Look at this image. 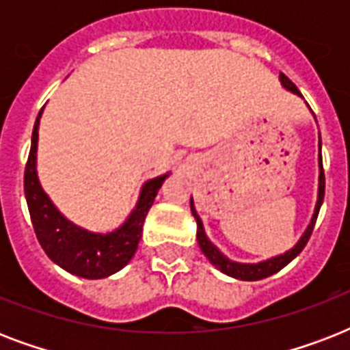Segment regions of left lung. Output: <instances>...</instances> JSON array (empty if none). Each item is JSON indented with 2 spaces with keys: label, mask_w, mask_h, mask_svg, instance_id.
I'll list each match as a JSON object with an SVG mask.
<instances>
[{
  "label": "left lung",
  "mask_w": 350,
  "mask_h": 350,
  "mask_svg": "<svg viewBox=\"0 0 350 350\" xmlns=\"http://www.w3.org/2000/svg\"><path fill=\"white\" fill-rule=\"evenodd\" d=\"M280 79H282V83L285 89H288L291 92H294V94L301 96L298 87H296V85H294L293 81L285 76V74L283 72L280 74ZM320 163H321L320 192H318V203H316V211H314V216H312V221H310V225L307 227V230H305V234L301 236V239L296 243L294 249L287 250L285 254L276 256V258H272V260L261 261V263H236V261H230L229 258H225V256L221 254V252H219V250L211 243V241H208L207 236H205L202 219H200V216H198L196 211H194V203H192L191 200L192 216L196 218V224H198V243H200V249L203 250V254L208 258V261H211L216 269H219V271L224 272V274H227V276L238 278V280H243V282H256V280H263V278L267 276H272V274H276L278 271H282L283 267L287 265V263H291V261H293L294 258L304 250L307 241H309L312 229H314L316 218H318V213H320L321 203H323V196H325V172H323V161H320Z\"/></svg>",
  "instance_id": "8db88e82"
}]
</instances>
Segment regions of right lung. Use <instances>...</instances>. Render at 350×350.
Returning <instances> with one entry per match:
<instances>
[{
    "mask_svg": "<svg viewBox=\"0 0 350 350\" xmlns=\"http://www.w3.org/2000/svg\"><path fill=\"white\" fill-rule=\"evenodd\" d=\"M40 118L41 111L36 118L32 145H30L29 159L25 165L23 178L25 198L29 205L36 238L40 241L41 249L45 250V254L70 274L87 278V280L111 276L132 260L137 243L142 239L143 221L147 218L148 208L152 207L154 198L158 194L159 187L163 185L167 174L145 183L134 213L120 229L109 234L87 232L63 218L40 187V181L36 176V148H38Z\"/></svg>",
    "mask_w": 350,
    "mask_h": 350,
    "instance_id": "add662e5",
    "label": "right lung"
}]
</instances>
